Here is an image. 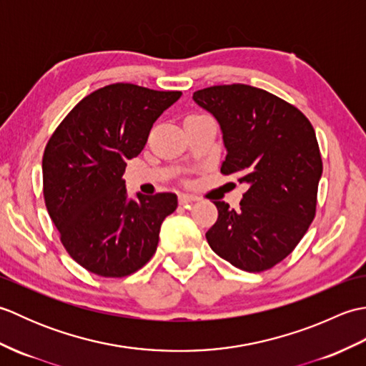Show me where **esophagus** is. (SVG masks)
<instances>
[{
  "label": "esophagus",
  "instance_id": "1",
  "mask_svg": "<svg viewBox=\"0 0 366 366\" xmlns=\"http://www.w3.org/2000/svg\"><path fill=\"white\" fill-rule=\"evenodd\" d=\"M179 204L181 206H189L192 204L193 201H197V198L193 195H189V193H179Z\"/></svg>",
  "mask_w": 366,
  "mask_h": 366
}]
</instances>
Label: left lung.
I'll return each mask as SVG.
<instances>
[{
    "label": "left lung",
    "instance_id": "8db88e82",
    "mask_svg": "<svg viewBox=\"0 0 366 366\" xmlns=\"http://www.w3.org/2000/svg\"><path fill=\"white\" fill-rule=\"evenodd\" d=\"M193 100L220 124L227 147L220 171L248 187L239 209L214 201L219 219L207 242L237 269L274 267L315 219L322 174L315 129L294 105L248 84L204 88Z\"/></svg>",
    "mask_w": 366,
    "mask_h": 366
}]
</instances>
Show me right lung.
<instances>
[{
    "instance_id": "1",
    "label": "right lung",
    "mask_w": 366,
    "mask_h": 366,
    "mask_svg": "<svg viewBox=\"0 0 366 366\" xmlns=\"http://www.w3.org/2000/svg\"><path fill=\"white\" fill-rule=\"evenodd\" d=\"M182 96L130 83L100 88L76 104L49 139L44 198L67 253L100 277L134 274L157 250L176 193L129 198L122 179L152 124Z\"/></svg>"
}]
</instances>
